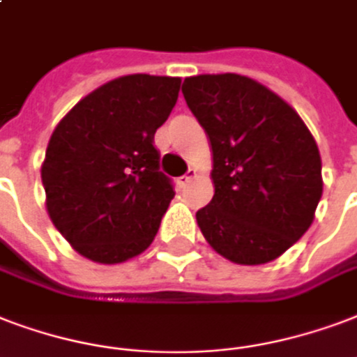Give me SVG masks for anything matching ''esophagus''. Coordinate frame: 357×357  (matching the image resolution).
Wrapping results in <instances>:
<instances>
[{"label":"esophagus","instance_id":"obj_1","mask_svg":"<svg viewBox=\"0 0 357 357\" xmlns=\"http://www.w3.org/2000/svg\"><path fill=\"white\" fill-rule=\"evenodd\" d=\"M195 178H197V170H195V168H189V170H187V174L178 179V185L181 187V189H185V187H187V185H189Z\"/></svg>","mask_w":357,"mask_h":357}]
</instances>
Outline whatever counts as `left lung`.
<instances>
[{"mask_svg":"<svg viewBox=\"0 0 357 357\" xmlns=\"http://www.w3.org/2000/svg\"><path fill=\"white\" fill-rule=\"evenodd\" d=\"M181 91L213 151L215 195L197 211L204 238L230 262L275 260L309 230L322 197L311 130L249 76H190Z\"/></svg>","mask_w":357,"mask_h":357,"instance_id":"1","label":"left lung"}]
</instances>
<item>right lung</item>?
Here are the masks:
<instances>
[{
  "mask_svg": "<svg viewBox=\"0 0 357 357\" xmlns=\"http://www.w3.org/2000/svg\"><path fill=\"white\" fill-rule=\"evenodd\" d=\"M181 78L129 75L73 106L50 136L40 178L46 209L76 252L119 264L148 249L174 198L155 132Z\"/></svg>",
  "mask_w": 357,
  "mask_h": 357,
  "instance_id": "obj_1",
  "label": "right lung"
}]
</instances>
